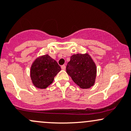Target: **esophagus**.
Returning <instances> with one entry per match:
<instances>
[{
    "label": "esophagus",
    "mask_w": 131,
    "mask_h": 131,
    "mask_svg": "<svg viewBox=\"0 0 131 131\" xmlns=\"http://www.w3.org/2000/svg\"><path fill=\"white\" fill-rule=\"evenodd\" d=\"M66 66L65 65H62V66H61V69L62 70H65L66 69Z\"/></svg>",
    "instance_id": "34e87169"
}]
</instances>
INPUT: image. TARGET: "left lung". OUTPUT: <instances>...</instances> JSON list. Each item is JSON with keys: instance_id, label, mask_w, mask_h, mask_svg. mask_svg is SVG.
I'll use <instances>...</instances> for the list:
<instances>
[{"instance_id": "left-lung-1", "label": "left lung", "mask_w": 131, "mask_h": 131, "mask_svg": "<svg viewBox=\"0 0 131 131\" xmlns=\"http://www.w3.org/2000/svg\"><path fill=\"white\" fill-rule=\"evenodd\" d=\"M66 72L72 81L82 89L91 88L95 83L96 66L88 54L72 55L66 66Z\"/></svg>"}]
</instances>
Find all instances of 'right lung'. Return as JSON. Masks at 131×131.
<instances>
[{"instance_id": "1", "label": "right lung", "mask_w": 131, "mask_h": 131, "mask_svg": "<svg viewBox=\"0 0 131 131\" xmlns=\"http://www.w3.org/2000/svg\"><path fill=\"white\" fill-rule=\"evenodd\" d=\"M61 68L48 54L37 57L30 67V78L34 85L46 89L53 82L54 77Z\"/></svg>"}]
</instances>
